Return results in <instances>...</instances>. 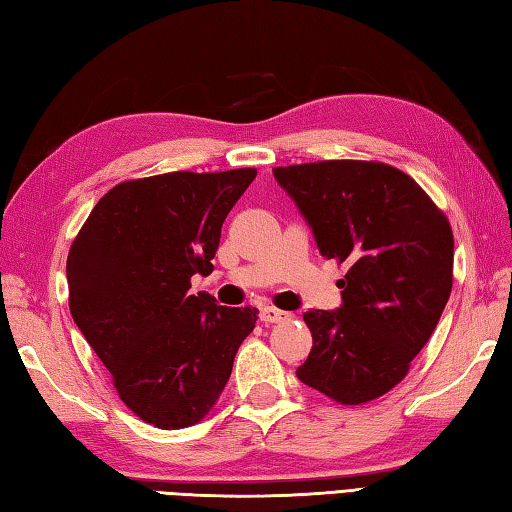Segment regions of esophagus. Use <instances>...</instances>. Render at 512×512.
I'll use <instances>...</instances> for the list:
<instances>
[{
	"label": "esophagus",
	"mask_w": 512,
	"mask_h": 512,
	"mask_svg": "<svg viewBox=\"0 0 512 512\" xmlns=\"http://www.w3.org/2000/svg\"><path fill=\"white\" fill-rule=\"evenodd\" d=\"M287 317H289V313L276 309V306H265V309H260V322H265V324L285 322Z\"/></svg>",
	"instance_id": "1"
}]
</instances>
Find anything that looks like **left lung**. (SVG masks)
<instances>
[{
    "label": "left lung",
    "instance_id": "left-lung-1",
    "mask_svg": "<svg viewBox=\"0 0 512 512\" xmlns=\"http://www.w3.org/2000/svg\"><path fill=\"white\" fill-rule=\"evenodd\" d=\"M322 256L346 263L337 311H306L313 348L295 370L342 405L399 385L434 333L453 285V232L427 192L383 162L324 160L274 168Z\"/></svg>",
    "mask_w": 512,
    "mask_h": 512
}]
</instances>
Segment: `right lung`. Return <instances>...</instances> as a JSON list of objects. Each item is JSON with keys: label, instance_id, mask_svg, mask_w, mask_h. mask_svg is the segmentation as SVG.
<instances>
[{"label": "right lung", "instance_id": "obj_1", "mask_svg": "<svg viewBox=\"0 0 512 512\" xmlns=\"http://www.w3.org/2000/svg\"><path fill=\"white\" fill-rule=\"evenodd\" d=\"M256 168L129 179L102 197L67 254L70 311L120 401L160 429L199 423L221 396L254 306L190 293Z\"/></svg>", "mask_w": 512, "mask_h": 512}]
</instances>
